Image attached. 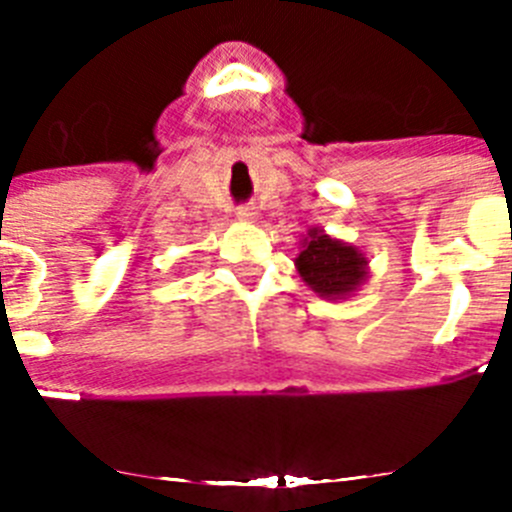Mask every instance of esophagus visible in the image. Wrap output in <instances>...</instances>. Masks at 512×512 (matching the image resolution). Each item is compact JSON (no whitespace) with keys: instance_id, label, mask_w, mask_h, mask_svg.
I'll return each instance as SVG.
<instances>
[{"instance_id":"34e87169","label":"esophagus","mask_w":512,"mask_h":512,"mask_svg":"<svg viewBox=\"0 0 512 512\" xmlns=\"http://www.w3.org/2000/svg\"><path fill=\"white\" fill-rule=\"evenodd\" d=\"M235 215H238V220H253V217H256V207L241 205L235 210Z\"/></svg>"}]
</instances>
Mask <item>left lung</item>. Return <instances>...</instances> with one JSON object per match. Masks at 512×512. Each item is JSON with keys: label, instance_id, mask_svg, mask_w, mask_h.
<instances>
[{"label": "left lung", "instance_id": "obj_1", "mask_svg": "<svg viewBox=\"0 0 512 512\" xmlns=\"http://www.w3.org/2000/svg\"><path fill=\"white\" fill-rule=\"evenodd\" d=\"M295 266L302 282L325 300H346L369 277V261L359 248L330 238L318 228L307 230Z\"/></svg>", "mask_w": 512, "mask_h": 512}]
</instances>
